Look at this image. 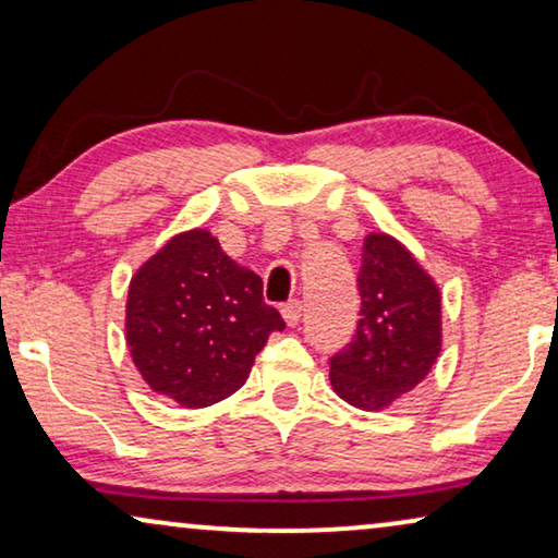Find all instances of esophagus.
Here are the masks:
<instances>
[{
  "label": "esophagus",
  "mask_w": 558,
  "mask_h": 558,
  "mask_svg": "<svg viewBox=\"0 0 558 558\" xmlns=\"http://www.w3.org/2000/svg\"><path fill=\"white\" fill-rule=\"evenodd\" d=\"M281 317H284V323H287L289 327L300 325V319H302V302H296V300L287 302L284 307H281Z\"/></svg>",
  "instance_id": "esophagus-1"
}]
</instances>
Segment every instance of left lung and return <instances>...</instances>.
<instances>
[{"instance_id":"obj_1","label":"left lung","mask_w":558,"mask_h":558,"mask_svg":"<svg viewBox=\"0 0 558 558\" xmlns=\"http://www.w3.org/2000/svg\"><path fill=\"white\" fill-rule=\"evenodd\" d=\"M361 319L350 345L330 361L332 391L350 407L384 411L414 391L441 350V292L399 239H363Z\"/></svg>"}]
</instances>
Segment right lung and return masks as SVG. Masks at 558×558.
Listing matches in <instances>:
<instances>
[{
    "label": "right lung",
    "mask_w": 558,
    "mask_h": 558,
    "mask_svg": "<svg viewBox=\"0 0 558 558\" xmlns=\"http://www.w3.org/2000/svg\"><path fill=\"white\" fill-rule=\"evenodd\" d=\"M262 289L210 231L174 233L129 281L126 345L144 384L182 409L239 391L269 335L284 330Z\"/></svg>",
    "instance_id": "right-lung-1"
}]
</instances>
